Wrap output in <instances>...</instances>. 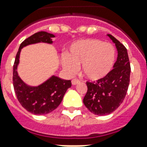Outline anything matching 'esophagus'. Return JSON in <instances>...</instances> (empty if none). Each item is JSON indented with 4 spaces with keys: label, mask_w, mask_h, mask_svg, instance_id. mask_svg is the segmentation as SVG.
I'll list each match as a JSON object with an SVG mask.
<instances>
[{
    "label": "esophagus",
    "mask_w": 147,
    "mask_h": 147,
    "mask_svg": "<svg viewBox=\"0 0 147 147\" xmlns=\"http://www.w3.org/2000/svg\"><path fill=\"white\" fill-rule=\"evenodd\" d=\"M80 83V80H78V79H74V80H71V84L72 85H76L77 83Z\"/></svg>",
    "instance_id": "esophagus-1"
}]
</instances>
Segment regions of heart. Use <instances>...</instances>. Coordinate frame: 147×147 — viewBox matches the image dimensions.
Returning <instances> with one entry per match:
<instances>
[{
	"label": "heart",
	"mask_w": 147,
	"mask_h": 147,
	"mask_svg": "<svg viewBox=\"0 0 147 147\" xmlns=\"http://www.w3.org/2000/svg\"><path fill=\"white\" fill-rule=\"evenodd\" d=\"M116 60V51L110 43L97 38L80 39L73 42L68 54L62 57V64L67 73L73 74L81 64L84 76L92 81L106 76Z\"/></svg>",
	"instance_id": "heart-1"
}]
</instances>
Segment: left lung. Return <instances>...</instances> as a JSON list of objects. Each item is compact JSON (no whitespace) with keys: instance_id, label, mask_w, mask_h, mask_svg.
Listing matches in <instances>:
<instances>
[{"instance_id":"1","label":"left lung","mask_w":147,"mask_h":147,"mask_svg":"<svg viewBox=\"0 0 147 147\" xmlns=\"http://www.w3.org/2000/svg\"><path fill=\"white\" fill-rule=\"evenodd\" d=\"M118 52L113 69L96 83L86 82L87 92L83 103L92 113L108 115L117 109L126 96L130 82L129 58L125 46L113 35L108 34Z\"/></svg>"}]
</instances>
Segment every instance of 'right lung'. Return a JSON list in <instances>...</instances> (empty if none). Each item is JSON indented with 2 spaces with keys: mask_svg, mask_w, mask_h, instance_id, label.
I'll return each mask as SVG.
<instances>
[{
  "mask_svg": "<svg viewBox=\"0 0 147 147\" xmlns=\"http://www.w3.org/2000/svg\"><path fill=\"white\" fill-rule=\"evenodd\" d=\"M54 37V34L45 31L34 34L21 43L15 59L12 80L16 95L21 105L34 115L49 113L57 108L67 90L71 86V80H62L57 76H52L39 86H28L18 75L17 67L20 63V55L21 49L24 46L38 42L52 44V38Z\"/></svg>",
  "mask_w": 147,
  "mask_h": 147,
  "instance_id": "right-lung-1",
  "label": "right lung"
}]
</instances>
